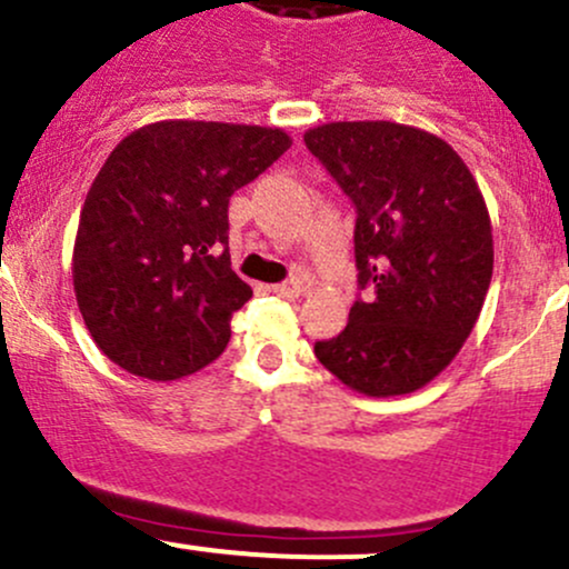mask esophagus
I'll use <instances>...</instances> for the list:
<instances>
[{
  "instance_id": "esophagus-1",
  "label": "esophagus",
  "mask_w": 569,
  "mask_h": 569,
  "mask_svg": "<svg viewBox=\"0 0 569 569\" xmlns=\"http://www.w3.org/2000/svg\"><path fill=\"white\" fill-rule=\"evenodd\" d=\"M273 292L287 298V301H296V298L303 296V282H301V279H290V282L273 284Z\"/></svg>"
}]
</instances>
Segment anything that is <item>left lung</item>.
I'll return each mask as SVG.
<instances>
[{"label":"left lung","mask_w":569,"mask_h":569,"mask_svg":"<svg viewBox=\"0 0 569 569\" xmlns=\"http://www.w3.org/2000/svg\"><path fill=\"white\" fill-rule=\"evenodd\" d=\"M357 209L355 263L366 301L315 355L370 398L422 389L476 328L495 244L476 177L436 133L343 120L303 133Z\"/></svg>","instance_id":"1"}]
</instances>
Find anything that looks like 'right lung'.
<instances>
[{
  "label": "right lung",
  "mask_w": 569,
  "mask_h": 569,
  "mask_svg": "<svg viewBox=\"0 0 569 569\" xmlns=\"http://www.w3.org/2000/svg\"><path fill=\"white\" fill-rule=\"evenodd\" d=\"M292 144L282 129L161 120L131 131L88 190L72 254L96 347L174 381L217 360L252 298L228 254V201Z\"/></svg>",
  "instance_id": "right-lung-1"
}]
</instances>
